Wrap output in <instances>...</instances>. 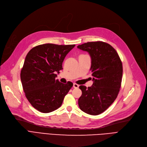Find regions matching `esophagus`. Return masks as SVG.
Segmentation results:
<instances>
[{
    "instance_id": "1",
    "label": "esophagus",
    "mask_w": 147,
    "mask_h": 147,
    "mask_svg": "<svg viewBox=\"0 0 147 147\" xmlns=\"http://www.w3.org/2000/svg\"><path fill=\"white\" fill-rule=\"evenodd\" d=\"M73 87L74 88H78L79 87V85L77 84H76V83H74L73 84Z\"/></svg>"
}]
</instances>
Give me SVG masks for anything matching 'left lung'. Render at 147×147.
<instances>
[{
	"label": "left lung",
	"mask_w": 147,
	"mask_h": 147,
	"mask_svg": "<svg viewBox=\"0 0 147 147\" xmlns=\"http://www.w3.org/2000/svg\"><path fill=\"white\" fill-rule=\"evenodd\" d=\"M78 48L88 53L91 57L93 85L79 86L82 95L78 99L81 111L97 115L105 112L115 100L121 87L123 67L115 49L102 41L88 42Z\"/></svg>",
	"instance_id": "1"
}]
</instances>
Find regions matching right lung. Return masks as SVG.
<instances>
[{
    "mask_svg": "<svg viewBox=\"0 0 147 147\" xmlns=\"http://www.w3.org/2000/svg\"><path fill=\"white\" fill-rule=\"evenodd\" d=\"M75 45L51 43L38 45L27 54L21 71L24 92L31 105L38 111L49 113L59 108L73 86L55 79L63 69L64 59Z\"/></svg>",
    "mask_w": 147,
    "mask_h": 147,
    "instance_id": "1",
    "label": "right lung"
}]
</instances>
